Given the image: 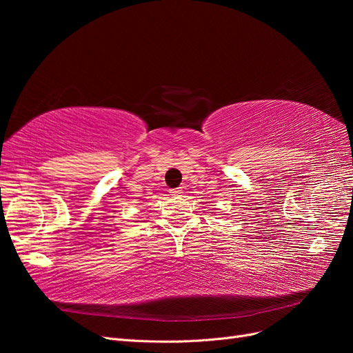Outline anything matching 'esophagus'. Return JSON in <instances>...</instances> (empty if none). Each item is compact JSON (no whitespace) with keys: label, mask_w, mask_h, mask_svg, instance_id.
<instances>
[{"label":"esophagus","mask_w":353,"mask_h":353,"mask_svg":"<svg viewBox=\"0 0 353 353\" xmlns=\"http://www.w3.org/2000/svg\"><path fill=\"white\" fill-rule=\"evenodd\" d=\"M169 193H170V196H181V194L184 193V191H183V188L179 187V188H174V190H170Z\"/></svg>","instance_id":"obj_1"}]
</instances>
